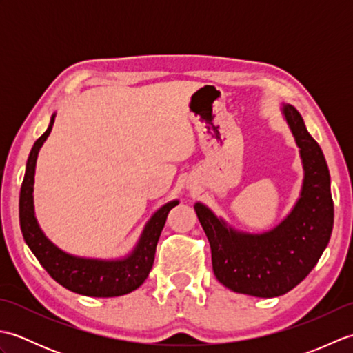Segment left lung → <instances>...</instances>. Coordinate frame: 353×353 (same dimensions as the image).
<instances>
[{
  "mask_svg": "<svg viewBox=\"0 0 353 353\" xmlns=\"http://www.w3.org/2000/svg\"><path fill=\"white\" fill-rule=\"evenodd\" d=\"M303 167L301 196L273 229L250 234L229 226L206 205H194L211 244L214 274L224 287L254 297H277L301 283L325 252L334 226L331 176L320 145L301 114L282 103Z\"/></svg>",
  "mask_w": 353,
  "mask_h": 353,
  "instance_id": "1",
  "label": "left lung"
}]
</instances>
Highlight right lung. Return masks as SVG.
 Wrapping results in <instances>:
<instances>
[{"instance_id":"obj_1","label":"right lung","mask_w":353,"mask_h":353,"mask_svg":"<svg viewBox=\"0 0 353 353\" xmlns=\"http://www.w3.org/2000/svg\"><path fill=\"white\" fill-rule=\"evenodd\" d=\"M54 118L56 114H52L48 129L34 142L27 161L24 182H22L19 194V223L22 236H24L30 250L41 262V265L47 270L52 279L66 290L89 297H117L129 294L139 288L148 277L150 270L153 267L156 245L159 241L161 232L167 221L168 212L179 205V200L168 201L150 216L137 245L123 258H83L59 249L43 234L37 223L33 201L37 154L51 133Z\"/></svg>"}]
</instances>
